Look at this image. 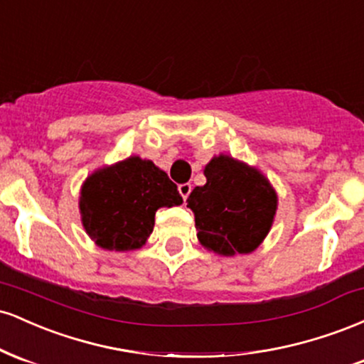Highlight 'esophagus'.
Returning a JSON list of instances; mask_svg holds the SVG:
<instances>
[{
    "label": "esophagus",
    "instance_id": "esophagus-1",
    "mask_svg": "<svg viewBox=\"0 0 364 364\" xmlns=\"http://www.w3.org/2000/svg\"><path fill=\"white\" fill-rule=\"evenodd\" d=\"M178 190H179V195H181L183 200H185V202H186L188 195L191 193V185H190V183H183V185L178 186Z\"/></svg>",
    "mask_w": 364,
    "mask_h": 364
}]
</instances>
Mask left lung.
<instances>
[{
	"instance_id": "8db88e82",
	"label": "left lung",
	"mask_w": 364,
	"mask_h": 364,
	"mask_svg": "<svg viewBox=\"0 0 364 364\" xmlns=\"http://www.w3.org/2000/svg\"><path fill=\"white\" fill-rule=\"evenodd\" d=\"M207 183L195 186L188 207L195 214L200 245L223 257L252 253L265 240L277 210V193L257 168L217 156L203 169Z\"/></svg>"
}]
</instances>
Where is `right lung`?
Here are the masks:
<instances>
[{"label": "right lung", "mask_w": 364, "mask_h": 364, "mask_svg": "<svg viewBox=\"0 0 364 364\" xmlns=\"http://www.w3.org/2000/svg\"><path fill=\"white\" fill-rule=\"evenodd\" d=\"M178 186L152 161L132 156L90 174L82 185V224L104 250L129 252L145 245L161 207L181 205Z\"/></svg>", "instance_id": "obj_1"}]
</instances>
